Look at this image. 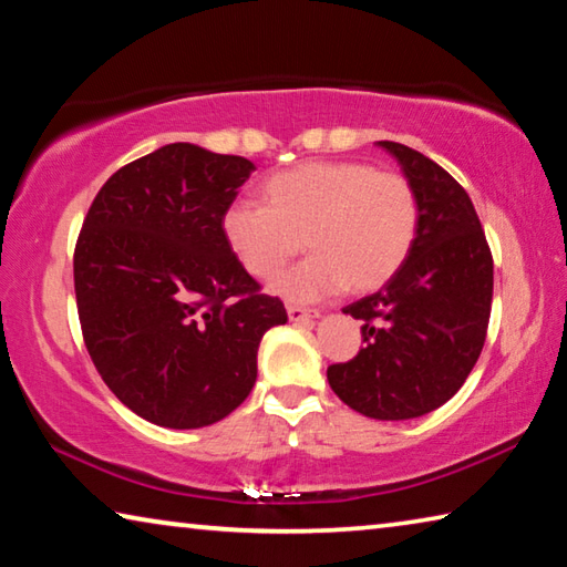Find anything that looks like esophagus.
<instances>
[{
    "label": "esophagus",
    "mask_w": 567,
    "mask_h": 567,
    "mask_svg": "<svg viewBox=\"0 0 567 567\" xmlns=\"http://www.w3.org/2000/svg\"><path fill=\"white\" fill-rule=\"evenodd\" d=\"M287 315H290L292 322H300V320H312L318 318V310H310V307H300V305H287Z\"/></svg>",
    "instance_id": "obj_1"
}]
</instances>
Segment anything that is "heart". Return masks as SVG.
<instances>
[{
	"mask_svg": "<svg viewBox=\"0 0 567 567\" xmlns=\"http://www.w3.org/2000/svg\"><path fill=\"white\" fill-rule=\"evenodd\" d=\"M262 199L265 207L233 203L225 209V245L245 272L270 280L300 252L305 237L312 257L272 282V292L292 302L322 300L342 287L378 290L415 243V189L368 162H305L267 177Z\"/></svg>",
	"mask_w": 567,
	"mask_h": 567,
	"instance_id": "b5f03b06",
	"label": "heart"
}]
</instances>
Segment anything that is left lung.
<instances>
[{"mask_svg": "<svg viewBox=\"0 0 567 567\" xmlns=\"http://www.w3.org/2000/svg\"><path fill=\"white\" fill-rule=\"evenodd\" d=\"M400 162L420 219L405 265L380 292L342 307L362 322V348L328 368L344 405L375 420L433 412L463 388L483 352L493 255L467 192L417 150L378 142Z\"/></svg>", "mask_w": 567, "mask_h": 567, "instance_id": "left-lung-1", "label": "left lung"}]
</instances>
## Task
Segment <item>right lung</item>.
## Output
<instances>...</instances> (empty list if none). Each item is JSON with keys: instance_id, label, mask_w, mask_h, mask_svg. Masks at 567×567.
I'll use <instances>...</instances> for the list:
<instances>
[{"instance_id": "1", "label": "right lung", "mask_w": 567, "mask_h": 567, "mask_svg": "<svg viewBox=\"0 0 567 567\" xmlns=\"http://www.w3.org/2000/svg\"><path fill=\"white\" fill-rule=\"evenodd\" d=\"M255 165L189 142L104 182L74 247V295L94 368L122 405L172 430L213 425L255 388L262 334L287 322L223 237Z\"/></svg>"}]
</instances>
